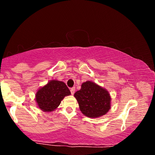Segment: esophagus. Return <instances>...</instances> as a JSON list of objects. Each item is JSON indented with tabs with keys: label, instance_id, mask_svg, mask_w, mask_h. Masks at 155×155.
Wrapping results in <instances>:
<instances>
[{
	"label": "esophagus",
	"instance_id": "1",
	"mask_svg": "<svg viewBox=\"0 0 155 155\" xmlns=\"http://www.w3.org/2000/svg\"><path fill=\"white\" fill-rule=\"evenodd\" d=\"M70 92H71L72 95L74 94V92H75V87H73L70 89Z\"/></svg>",
	"mask_w": 155,
	"mask_h": 155
}]
</instances>
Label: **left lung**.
<instances>
[{"label": "left lung", "mask_w": 155, "mask_h": 155, "mask_svg": "<svg viewBox=\"0 0 155 155\" xmlns=\"http://www.w3.org/2000/svg\"><path fill=\"white\" fill-rule=\"evenodd\" d=\"M81 112L89 117H98L109 111L111 97L105 89L91 81H86L74 94Z\"/></svg>", "instance_id": "1"}]
</instances>
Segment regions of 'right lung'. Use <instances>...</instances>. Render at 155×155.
I'll list each match as a JSON object with an SVG mask.
<instances>
[{"label": "right lung", "instance_id": "right-lung-1", "mask_svg": "<svg viewBox=\"0 0 155 155\" xmlns=\"http://www.w3.org/2000/svg\"><path fill=\"white\" fill-rule=\"evenodd\" d=\"M70 94V91L64 82L52 80L38 91L36 102L42 111H52L58 107L65 96Z\"/></svg>", "mask_w": 155, "mask_h": 155}]
</instances>
